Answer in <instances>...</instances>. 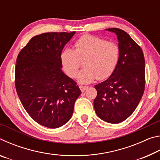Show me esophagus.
I'll list each match as a JSON object with an SVG mask.
<instances>
[{
  "label": "esophagus",
  "mask_w": 160,
  "mask_h": 160,
  "mask_svg": "<svg viewBox=\"0 0 160 160\" xmlns=\"http://www.w3.org/2000/svg\"><path fill=\"white\" fill-rule=\"evenodd\" d=\"M79 88H80V89L81 92H85L86 90H88V86H82V85H80V86H79Z\"/></svg>",
  "instance_id": "1"
}]
</instances>
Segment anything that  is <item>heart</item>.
<instances>
[{"mask_svg":"<svg viewBox=\"0 0 160 160\" xmlns=\"http://www.w3.org/2000/svg\"><path fill=\"white\" fill-rule=\"evenodd\" d=\"M120 50L114 42L91 34H84L74 43V50L66 48L61 53V62L70 78L76 77L83 61L85 68L78 75L80 83L88 84L95 79H106L117 66Z\"/></svg>","mask_w":160,"mask_h":160,"instance_id":"1","label":"heart"}]
</instances>
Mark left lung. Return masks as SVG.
I'll return each instance as SVG.
<instances>
[{"label":"left lung","mask_w":160,"mask_h":160,"mask_svg":"<svg viewBox=\"0 0 160 160\" xmlns=\"http://www.w3.org/2000/svg\"><path fill=\"white\" fill-rule=\"evenodd\" d=\"M117 35L120 50L114 71L94 88L97 115L110 123H118L131 116L138 105L145 86V64L142 48L130 35L118 28L107 29Z\"/></svg>","instance_id":"obj_1"}]
</instances>
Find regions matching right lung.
Listing matches in <instances>:
<instances>
[{"mask_svg": "<svg viewBox=\"0 0 160 160\" xmlns=\"http://www.w3.org/2000/svg\"><path fill=\"white\" fill-rule=\"evenodd\" d=\"M75 32H47L29 40L19 53L15 85L20 102L40 125L56 128L72 115L81 91L62 71L61 53Z\"/></svg>", "mask_w": 160, "mask_h": 160, "instance_id": "1", "label": "right lung"}]
</instances>
